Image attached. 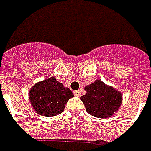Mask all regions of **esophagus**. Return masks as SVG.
Here are the masks:
<instances>
[{
    "mask_svg": "<svg viewBox=\"0 0 151 151\" xmlns=\"http://www.w3.org/2000/svg\"><path fill=\"white\" fill-rule=\"evenodd\" d=\"M73 93H74V95L76 96V97H81V92L80 90H76V91H74Z\"/></svg>",
    "mask_w": 151,
    "mask_h": 151,
    "instance_id": "obj_1",
    "label": "esophagus"
}]
</instances>
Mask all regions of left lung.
Masks as SVG:
<instances>
[{"label": "left lung", "instance_id": "1", "mask_svg": "<svg viewBox=\"0 0 151 151\" xmlns=\"http://www.w3.org/2000/svg\"><path fill=\"white\" fill-rule=\"evenodd\" d=\"M86 94L81 100L86 111L97 118H109L118 112L123 101V94L101 80H96L84 87Z\"/></svg>", "mask_w": 151, "mask_h": 151}]
</instances>
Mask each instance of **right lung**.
<instances>
[{
    "label": "right lung",
    "instance_id": "add662e5",
    "mask_svg": "<svg viewBox=\"0 0 151 151\" xmlns=\"http://www.w3.org/2000/svg\"><path fill=\"white\" fill-rule=\"evenodd\" d=\"M30 103L36 114L53 117L64 111L65 105L74 94L69 88L56 80L54 76L37 82L28 92Z\"/></svg>",
    "mask_w": 151,
    "mask_h": 151
}]
</instances>
